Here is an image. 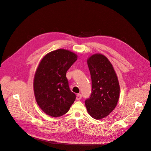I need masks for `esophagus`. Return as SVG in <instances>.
Returning <instances> with one entry per match:
<instances>
[{
    "mask_svg": "<svg viewBox=\"0 0 151 151\" xmlns=\"http://www.w3.org/2000/svg\"><path fill=\"white\" fill-rule=\"evenodd\" d=\"M81 98H82V95H81V94H77V95H76V99L77 100H80L81 99Z\"/></svg>",
    "mask_w": 151,
    "mask_h": 151,
    "instance_id": "34e87169",
    "label": "esophagus"
}]
</instances>
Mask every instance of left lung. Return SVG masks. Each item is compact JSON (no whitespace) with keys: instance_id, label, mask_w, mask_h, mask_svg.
<instances>
[{"instance_id":"left-lung-1","label":"left lung","mask_w":151,"mask_h":151,"mask_svg":"<svg viewBox=\"0 0 151 151\" xmlns=\"http://www.w3.org/2000/svg\"><path fill=\"white\" fill-rule=\"evenodd\" d=\"M91 78V93L85 104L88 114L99 120L115 108L119 99L120 86L117 75L108 59L96 53L87 59Z\"/></svg>"}]
</instances>
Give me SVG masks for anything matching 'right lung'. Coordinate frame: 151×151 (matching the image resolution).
<instances>
[{"label": "right lung", "mask_w": 151, "mask_h": 151, "mask_svg": "<svg viewBox=\"0 0 151 151\" xmlns=\"http://www.w3.org/2000/svg\"><path fill=\"white\" fill-rule=\"evenodd\" d=\"M77 55L65 49L52 51L41 60L35 73L34 91L37 104L46 114L57 117L68 112L76 99L68 87L66 72Z\"/></svg>", "instance_id": "1"}]
</instances>
